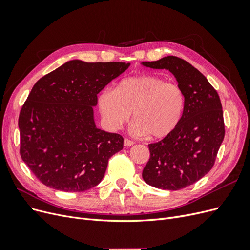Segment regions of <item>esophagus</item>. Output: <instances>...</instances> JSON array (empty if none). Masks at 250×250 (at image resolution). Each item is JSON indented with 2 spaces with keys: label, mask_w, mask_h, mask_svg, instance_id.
<instances>
[{
  "label": "esophagus",
  "mask_w": 250,
  "mask_h": 250,
  "mask_svg": "<svg viewBox=\"0 0 250 250\" xmlns=\"http://www.w3.org/2000/svg\"><path fill=\"white\" fill-rule=\"evenodd\" d=\"M132 145H134V141L129 140V139H124V146L125 147H130Z\"/></svg>",
  "instance_id": "esophagus-1"
}]
</instances>
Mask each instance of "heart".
I'll list each match as a JSON object with an SVG mask.
<instances>
[{"label": "heart", "mask_w": 250, "mask_h": 250, "mask_svg": "<svg viewBox=\"0 0 250 250\" xmlns=\"http://www.w3.org/2000/svg\"><path fill=\"white\" fill-rule=\"evenodd\" d=\"M105 125L118 130L133 113L130 130L152 139L168 137L178 127L186 108V95L177 83L147 75L121 80L116 89L105 88L98 97Z\"/></svg>", "instance_id": "b5f03b06"}]
</instances>
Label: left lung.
<instances>
[{"label": "left lung", "instance_id": "obj_1", "mask_svg": "<svg viewBox=\"0 0 250 250\" xmlns=\"http://www.w3.org/2000/svg\"><path fill=\"white\" fill-rule=\"evenodd\" d=\"M143 64L169 70L186 95V108L178 127L162 141L148 145L150 158L143 178L154 188L181 190L214 167L225 134L220 98L196 67L179 57L167 56Z\"/></svg>", "mask_w": 250, "mask_h": 250}]
</instances>
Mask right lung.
Instances as JSON below:
<instances>
[{
	"mask_svg": "<svg viewBox=\"0 0 250 250\" xmlns=\"http://www.w3.org/2000/svg\"><path fill=\"white\" fill-rule=\"evenodd\" d=\"M128 66L71 60L35 83L19 116L20 154L44 186L84 192L102 180L124 139L96 127L93 106Z\"/></svg>",
	"mask_w": 250,
	"mask_h": 250,
	"instance_id": "1",
	"label": "right lung"
}]
</instances>
